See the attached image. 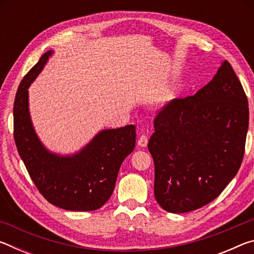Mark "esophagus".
I'll list each match as a JSON object with an SVG mask.
<instances>
[{"label": "esophagus", "mask_w": 254, "mask_h": 254, "mask_svg": "<svg viewBox=\"0 0 254 254\" xmlns=\"http://www.w3.org/2000/svg\"><path fill=\"white\" fill-rule=\"evenodd\" d=\"M148 141H149V137L147 134H142L140 135L139 139H137V145H140V147H147L148 144Z\"/></svg>", "instance_id": "obj_1"}]
</instances>
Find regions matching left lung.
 Returning <instances> with one entry per match:
<instances>
[{
    "label": "left lung",
    "mask_w": 254,
    "mask_h": 254,
    "mask_svg": "<svg viewBox=\"0 0 254 254\" xmlns=\"http://www.w3.org/2000/svg\"><path fill=\"white\" fill-rule=\"evenodd\" d=\"M148 149L154 197L170 213L209 204L238 173L249 127L246 92L231 64L194 96L175 98L158 112Z\"/></svg>",
    "instance_id": "obj_1"
}]
</instances>
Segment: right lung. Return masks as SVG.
I'll use <instances>...</instances> for the list:
<instances>
[{
  "label": "right lung",
  "mask_w": 254,
  "mask_h": 254,
  "mask_svg": "<svg viewBox=\"0 0 254 254\" xmlns=\"http://www.w3.org/2000/svg\"><path fill=\"white\" fill-rule=\"evenodd\" d=\"M53 51L41 56L16 92L13 106L14 141L38 190L50 204L67 210H95L112 195L122 162L135 147V127L98 133L72 157L50 153L34 133L29 115L28 87Z\"/></svg>",
  "instance_id": "obj_1"
}]
</instances>
